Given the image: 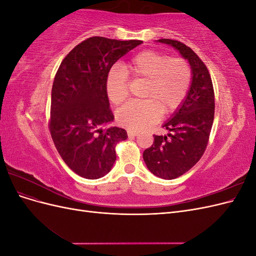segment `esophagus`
I'll return each instance as SVG.
<instances>
[{"label":"esophagus","instance_id":"obj_1","mask_svg":"<svg viewBox=\"0 0 256 256\" xmlns=\"http://www.w3.org/2000/svg\"><path fill=\"white\" fill-rule=\"evenodd\" d=\"M138 134V131H134V130H128V136H129L130 138H132V136H136Z\"/></svg>","mask_w":256,"mask_h":256}]
</instances>
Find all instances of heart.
Instances as JSON below:
<instances>
[{"label": "heart", "mask_w": 256, "mask_h": 256, "mask_svg": "<svg viewBox=\"0 0 256 256\" xmlns=\"http://www.w3.org/2000/svg\"><path fill=\"white\" fill-rule=\"evenodd\" d=\"M146 81L142 102H131L118 111L122 126L140 130L156 122L164 114L175 111L187 95L191 83V69L182 58L147 50L136 54L128 63L113 67L106 79V92L110 102L120 104L128 97V79Z\"/></svg>", "instance_id": "obj_1"}]
</instances>
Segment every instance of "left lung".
Returning a JSON list of instances; mask_svg holds the SVG:
<instances>
[{"mask_svg": "<svg viewBox=\"0 0 256 256\" xmlns=\"http://www.w3.org/2000/svg\"><path fill=\"white\" fill-rule=\"evenodd\" d=\"M188 60L191 83L182 104L164 126L168 136H154V144L144 150L147 168L162 180H174L188 172L203 156L214 122V94L210 74L191 48L180 42L159 40Z\"/></svg>", "mask_w": 256, "mask_h": 256, "instance_id": "8db88e82", "label": "left lung"}]
</instances>
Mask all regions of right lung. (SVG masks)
Listing matches in <instances>:
<instances>
[{
    "label": "right lung",
    "mask_w": 256,
    "mask_h": 256,
    "mask_svg": "<svg viewBox=\"0 0 256 256\" xmlns=\"http://www.w3.org/2000/svg\"><path fill=\"white\" fill-rule=\"evenodd\" d=\"M142 42L90 37L76 46L58 69L51 92V136L65 164L86 180L111 171L116 144L128 138L122 128H102L114 120L106 79L116 62Z\"/></svg>",
    "instance_id": "obj_1"
}]
</instances>
